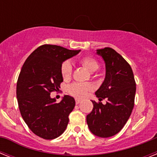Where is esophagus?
Masks as SVG:
<instances>
[{
	"label": "esophagus",
	"instance_id": "obj_1",
	"mask_svg": "<svg viewBox=\"0 0 157 157\" xmlns=\"http://www.w3.org/2000/svg\"><path fill=\"white\" fill-rule=\"evenodd\" d=\"M80 102H81V100H79V99H75V103H76V105H78V104H79Z\"/></svg>",
	"mask_w": 157,
	"mask_h": 157
}]
</instances>
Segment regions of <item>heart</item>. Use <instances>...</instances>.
<instances>
[{
	"label": "heart",
	"mask_w": 157,
	"mask_h": 157,
	"mask_svg": "<svg viewBox=\"0 0 157 157\" xmlns=\"http://www.w3.org/2000/svg\"><path fill=\"white\" fill-rule=\"evenodd\" d=\"M79 63L85 67L86 68L88 69L90 71L94 72L98 70L99 68V63L95 58L92 56H86L79 59ZM72 73V66L71 63L67 60L63 61L60 66V74L62 78L64 80L69 79L71 76ZM93 90L92 86L86 83H72L71 85L68 86V93L71 95L74 96L75 98H83L90 92Z\"/></svg>",
	"instance_id": "b5f03b06"
}]
</instances>
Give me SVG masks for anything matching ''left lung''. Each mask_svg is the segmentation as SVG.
<instances>
[{
  "label": "left lung",
  "mask_w": 157,
  "mask_h": 157,
  "mask_svg": "<svg viewBox=\"0 0 157 157\" xmlns=\"http://www.w3.org/2000/svg\"><path fill=\"white\" fill-rule=\"evenodd\" d=\"M97 53L105 60L106 75L95 94L99 102L92 101L94 109L86 116L89 129L95 135L109 138L123 129L134 105L136 82L133 71L124 58L113 48L105 47ZM107 100L103 105L100 101Z\"/></svg>",
  "instance_id": "obj_1"
}]
</instances>
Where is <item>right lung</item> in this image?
<instances>
[{"mask_svg":"<svg viewBox=\"0 0 157 157\" xmlns=\"http://www.w3.org/2000/svg\"><path fill=\"white\" fill-rule=\"evenodd\" d=\"M80 50H70L56 45L36 48L22 67L16 85L19 109L32 132L41 138L54 139L64 132L75 101L66 95L59 103L50 94L57 91L63 78L60 66Z\"/></svg>","mask_w":157,"mask_h":157,"instance_id":"1","label":"right lung"}]
</instances>
